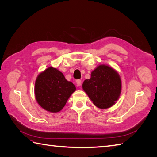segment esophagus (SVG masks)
<instances>
[{"instance_id":"obj_1","label":"esophagus","mask_w":157,"mask_h":157,"mask_svg":"<svg viewBox=\"0 0 157 157\" xmlns=\"http://www.w3.org/2000/svg\"><path fill=\"white\" fill-rule=\"evenodd\" d=\"M76 83H77V86H81V84H82L81 80H80V79L77 80H76Z\"/></svg>"}]
</instances>
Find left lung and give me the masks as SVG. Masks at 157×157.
<instances>
[{
  "mask_svg": "<svg viewBox=\"0 0 157 157\" xmlns=\"http://www.w3.org/2000/svg\"><path fill=\"white\" fill-rule=\"evenodd\" d=\"M93 103L101 109L111 107L121 92V80L116 71L107 65H99L91 73V78L82 84Z\"/></svg>",
  "mask_w": 157,
  "mask_h": 157,
  "instance_id": "obj_1",
  "label": "left lung"
}]
</instances>
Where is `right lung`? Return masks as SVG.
I'll list each match as a JSON object with an SVG mask.
<instances>
[{
	"mask_svg": "<svg viewBox=\"0 0 157 157\" xmlns=\"http://www.w3.org/2000/svg\"><path fill=\"white\" fill-rule=\"evenodd\" d=\"M75 90V85L67 81L62 73L50 67L36 78L35 94L38 103L42 108L57 113L63 108Z\"/></svg>",
	"mask_w": 157,
	"mask_h": 157,
	"instance_id": "right-lung-1",
	"label": "right lung"
}]
</instances>
